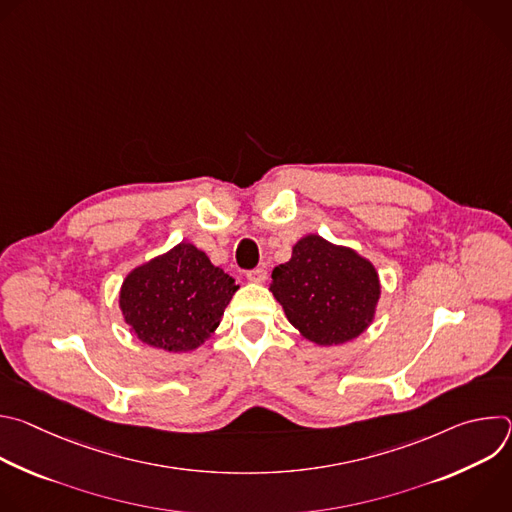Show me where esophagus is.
I'll return each instance as SVG.
<instances>
[{"label":"esophagus","mask_w":512,"mask_h":512,"mask_svg":"<svg viewBox=\"0 0 512 512\" xmlns=\"http://www.w3.org/2000/svg\"><path fill=\"white\" fill-rule=\"evenodd\" d=\"M247 279L251 281V283H263L265 279H267V271L263 269V267H257V269H251L249 273H247Z\"/></svg>","instance_id":"esophagus-1"}]
</instances>
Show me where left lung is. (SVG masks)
Segmentation results:
<instances>
[{
	"label": "left lung",
	"mask_w": 512,
	"mask_h": 512,
	"mask_svg": "<svg viewBox=\"0 0 512 512\" xmlns=\"http://www.w3.org/2000/svg\"><path fill=\"white\" fill-rule=\"evenodd\" d=\"M269 291L306 340L340 346L373 324L381 279L367 257L310 233L273 269Z\"/></svg>",
	"instance_id": "1"
}]
</instances>
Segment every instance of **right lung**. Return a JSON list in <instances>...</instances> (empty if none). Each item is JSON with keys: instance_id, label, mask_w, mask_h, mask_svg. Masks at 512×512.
Returning <instances> with one entry per match:
<instances>
[{"instance_id": "right-lung-1", "label": "right lung", "mask_w": 512, "mask_h": 512, "mask_svg": "<svg viewBox=\"0 0 512 512\" xmlns=\"http://www.w3.org/2000/svg\"><path fill=\"white\" fill-rule=\"evenodd\" d=\"M237 289L235 279L212 265L204 251L182 241L125 275L119 310L143 344L190 352L221 324Z\"/></svg>"}]
</instances>
